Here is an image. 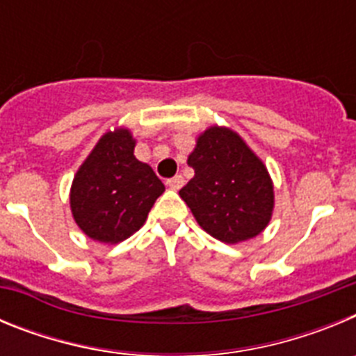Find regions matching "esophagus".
Listing matches in <instances>:
<instances>
[{"label": "esophagus", "instance_id": "34e87169", "mask_svg": "<svg viewBox=\"0 0 356 356\" xmlns=\"http://www.w3.org/2000/svg\"><path fill=\"white\" fill-rule=\"evenodd\" d=\"M184 181H185L184 176L176 175V176H172V178H169V180H168V187L172 188V191H178V188L184 187Z\"/></svg>", "mask_w": 356, "mask_h": 356}]
</instances>
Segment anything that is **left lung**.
I'll use <instances>...</instances> for the list:
<instances>
[{"mask_svg":"<svg viewBox=\"0 0 356 356\" xmlns=\"http://www.w3.org/2000/svg\"><path fill=\"white\" fill-rule=\"evenodd\" d=\"M187 163L194 178L180 196L207 234L237 244L264 232L275 207L271 176L234 130L203 131Z\"/></svg>","mask_w":356,"mask_h":356,"instance_id":"1","label":"left lung"}]
</instances>
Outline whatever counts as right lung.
Listing matches in <instances>:
<instances>
[{
	"instance_id": "right-lung-1",
	"label": "right lung",
	"mask_w": 356,
	"mask_h": 356,
	"mask_svg": "<svg viewBox=\"0 0 356 356\" xmlns=\"http://www.w3.org/2000/svg\"><path fill=\"white\" fill-rule=\"evenodd\" d=\"M130 130L106 131L85 159L71 185V212L87 237L118 244L146 222L165 191L147 163L134 155Z\"/></svg>"
}]
</instances>
